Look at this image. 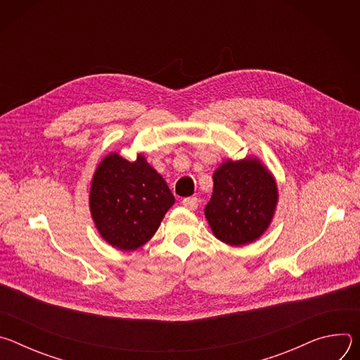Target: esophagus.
I'll list each match as a JSON object with an SVG mask.
<instances>
[{"instance_id":"1","label":"esophagus","mask_w":360,"mask_h":360,"mask_svg":"<svg viewBox=\"0 0 360 360\" xmlns=\"http://www.w3.org/2000/svg\"><path fill=\"white\" fill-rule=\"evenodd\" d=\"M1 146V145H0ZM182 205L185 208H188L189 211H195L198 208V199L195 196H189L182 199Z\"/></svg>"}]
</instances>
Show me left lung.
<instances>
[{"mask_svg": "<svg viewBox=\"0 0 360 360\" xmlns=\"http://www.w3.org/2000/svg\"><path fill=\"white\" fill-rule=\"evenodd\" d=\"M278 200L276 179L259 158L226 160L214 174V192L205 207V218L217 239L243 246L268 231Z\"/></svg>", "mask_w": 360, "mask_h": 360, "instance_id": "8db88e82", "label": "left lung"}]
</instances>
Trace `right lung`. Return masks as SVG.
Segmentation results:
<instances>
[{
  "label": "right lung",
  "mask_w": 360,
  "mask_h": 360,
  "mask_svg": "<svg viewBox=\"0 0 360 360\" xmlns=\"http://www.w3.org/2000/svg\"><path fill=\"white\" fill-rule=\"evenodd\" d=\"M175 198L142 153L135 161L111 152L92 176L89 211L101 238L120 250H135L158 231Z\"/></svg>",
  "instance_id": "obj_1"
}]
</instances>
